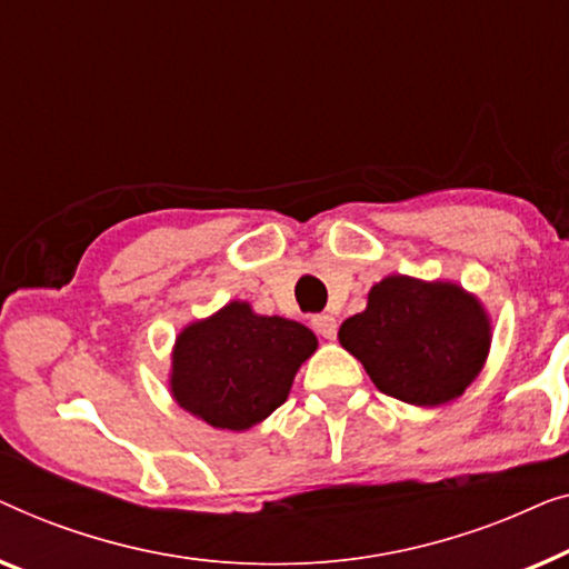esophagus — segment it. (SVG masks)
<instances>
[{
	"instance_id": "obj_1",
	"label": "esophagus",
	"mask_w": 569,
	"mask_h": 569,
	"mask_svg": "<svg viewBox=\"0 0 569 569\" xmlns=\"http://www.w3.org/2000/svg\"><path fill=\"white\" fill-rule=\"evenodd\" d=\"M311 327H315L317 335H322L327 340H335V335H338V319L332 315H317L311 317Z\"/></svg>"
}]
</instances>
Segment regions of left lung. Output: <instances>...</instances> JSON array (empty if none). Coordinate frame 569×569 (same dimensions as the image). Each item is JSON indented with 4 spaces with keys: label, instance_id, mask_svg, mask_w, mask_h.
I'll use <instances>...</instances> for the list:
<instances>
[{
    "label": "left lung",
    "instance_id": "1",
    "mask_svg": "<svg viewBox=\"0 0 569 569\" xmlns=\"http://www.w3.org/2000/svg\"><path fill=\"white\" fill-rule=\"evenodd\" d=\"M338 338L383 395L438 407L461 397L485 368L492 322L459 283L387 276L371 286L361 315L340 325Z\"/></svg>",
    "mask_w": 569,
    "mask_h": 569
}]
</instances>
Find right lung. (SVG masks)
Returning <instances> with one entry per match:
<instances>
[{
	"instance_id": "add662e5",
	"label": "right lung",
	"mask_w": 569,
	"mask_h": 569,
	"mask_svg": "<svg viewBox=\"0 0 569 569\" xmlns=\"http://www.w3.org/2000/svg\"><path fill=\"white\" fill-rule=\"evenodd\" d=\"M315 350L309 327L229 301L174 338L172 399L206 426L242 433L286 402L296 371Z\"/></svg>"
}]
</instances>
